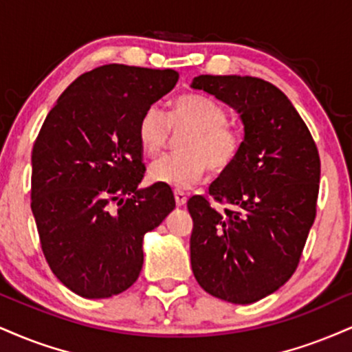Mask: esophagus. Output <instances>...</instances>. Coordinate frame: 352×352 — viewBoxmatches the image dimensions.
Returning a JSON list of instances; mask_svg holds the SVG:
<instances>
[{
  "mask_svg": "<svg viewBox=\"0 0 352 352\" xmlns=\"http://www.w3.org/2000/svg\"><path fill=\"white\" fill-rule=\"evenodd\" d=\"M173 197H175L177 206H184L185 203H187V200H188L187 193L182 192V190H175V192H173Z\"/></svg>",
  "mask_w": 352,
  "mask_h": 352,
  "instance_id": "1",
  "label": "esophagus"
}]
</instances>
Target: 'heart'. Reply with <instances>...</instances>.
Wrapping results in <instances>:
<instances>
[{
    "mask_svg": "<svg viewBox=\"0 0 352 352\" xmlns=\"http://www.w3.org/2000/svg\"><path fill=\"white\" fill-rule=\"evenodd\" d=\"M230 114L217 100L201 93H185L173 100L165 114L157 104L146 108L138 121V141L144 154L155 157L167 147L172 131H187L180 139L182 152L152 164L155 184L190 188L210 170L226 172L244 147V133L228 122Z\"/></svg>",
    "mask_w": 352,
    "mask_h": 352,
    "instance_id": "b5f03b06",
    "label": "heart"
}]
</instances>
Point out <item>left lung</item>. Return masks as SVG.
<instances>
[{"label":"left lung","mask_w":352,"mask_h":352,"mask_svg":"<svg viewBox=\"0 0 352 352\" xmlns=\"http://www.w3.org/2000/svg\"><path fill=\"white\" fill-rule=\"evenodd\" d=\"M195 90L214 95L241 114L238 160L193 195L192 270L203 290L231 303H254L278 290L302 259L316 217L320 154L297 109L272 83L239 75H200Z\"/></svg>","instance_id":"left-lung-1"}]
</instances>
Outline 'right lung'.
Wrapping results in <instances>:
<instances>
[{
	"label": "right lung",
	"instance_id": "add662e5",
	"mask_svg": "<svg viewBox=\"0 0 352 352\" xmlns=\"http://www.w3.org/2000/svg\"><path fill=\"white\" fill-rule=\"evenodd\" d=\"M175 70L109 63L85 72L50 109L32 147L31 210L49 267L85 298L128 290L142 238L175 208L168 185L139 190L142 111L175 87Z\"/></svg>",
	"mask_w": 352,
	"mask_h": 352
}]
</instances>
